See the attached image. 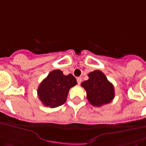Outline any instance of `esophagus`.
Masks as SVG:
<instances>
[{
    "label": "esophagus",
    "instance_id": "esophagus-1",
    "mask_svg": "<svg viewBox=\"0 0 146 146\" xmlns=\"http://www.w3.org/2000/svg\"><path fill=\"white\" fill-rule=\"evenodd\" d=\"M82 82V78H77V82H78V84H79V85H80L81 84V82Z\"/></svg>",
    "mask_w": 146,
    "mask_h": 146
}]
</instances>
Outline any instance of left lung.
Returning <instances> with one entry per match:
<instances>
[{"mask_svg": "<svg viewBox=\"0 0 146 146\" xmlns=\"http://www.w3.org/2000/svg\"><path fill=\"white\" fill-rule=\"evenodd\" d=\"M88 76L89 79L82 82L81 86L86 89L89 103L94 107H101L110 104L115 95L113 84L99 70L90 72Z\"/></svg>", "mask_w": 146, "mask_h": 146, "instance_id": "left-lung-1", "label": "left lung"}]
</instances>
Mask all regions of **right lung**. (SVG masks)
<instances>
[{
	"instance_id": "right-lung-1",
	"label": "right lung",
	"mask_w": 146,
	"mask_h": 146,
	"mask_svg": "<svg viewBox=\"0 0 146 146\" xmlns=\"http://www.w3.org/2000/svg\"><path fill=\"white\" fill-rule=\"evenodd\" d=\"M76 84L72 74L64 75L62 71L54 70L39 84L37 94L44 106L54 108L65 103L69 89Z\"/></svg>"
}]
</instances>
